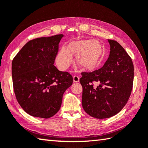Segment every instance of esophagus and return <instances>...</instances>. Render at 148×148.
Masks as SVG:
<instances>
[{"label": "esophagus", "instance_id": "obj_1", "mask_svg": "<svg viewBox=\"0 0 148 148\" xmlns=\"http://www.w3.org/2000/svg\"><path fill=\"white\" fill-rule=\"evenodd\" d=\"M73 81L74 83H77L79 81V77H78L76 75H75V76H73Z\"/></svg>", "mask_w": 148, "mask_h": 148}]
</instances>
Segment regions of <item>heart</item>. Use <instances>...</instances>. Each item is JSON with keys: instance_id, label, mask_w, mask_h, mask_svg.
<instances>
[{"instance_id": "1", "label": "heart", "mask_w": 148, "mask_h": 148, "mask_svg": "<svg viewBox=\"0 0 148 148\" xmlns=\"http://www.w3.org/2000/svg\"><path fill=\"white\" fill-rule=\"evenodd\" d=\"M103 53L102 45L93 40L74 41L63 47L56 58V64L62 70L67 69L72 61V53L77 54V61L81 67L92 69L98 65Z\"/></svg>"}]
</instances>
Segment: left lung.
<instances>
[{"instance_id": "1", "label": "left lung", "mask_w": 148, "mask_h": 148, "mask_svg": "<svg viewBox=\"0 0 148 148\" xmlns=\"http://www.w3.org/2000/svg\"><path fill=\"white\" fill-rule=\"evenodd\" d=\"M110 54L102 68L83 72L82 106L93 118H110L121 111L127 103L133 87L134 65L130 56L114 40L108 39ZM94 82L100 84L97 87Z\"/></svg>"}]
</instances>
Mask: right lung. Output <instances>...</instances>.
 <instances>
[{
	"mask_svg": "<svg viewBox=\"0 0 148 148\" xmlns=\"http://www.w3.org/2000/svg\"><path fill=\"white\" fill-rule=\"evenodd\" d=\"M63 34L30 40L12 62V77L17 101L28 114L42 118L54 116L65 90L73 82L67 72L53 65Z\"/></svg>",
	"mask_w": 148,
	"mask_h": 148,
	"instance_id": "right-lung-1",
	"label": "right lung"
}]
</instances>
